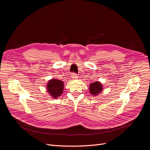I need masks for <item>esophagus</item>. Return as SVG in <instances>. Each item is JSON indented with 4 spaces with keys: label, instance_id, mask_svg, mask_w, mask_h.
<instances>
[{
    "label": "esophagus",
    "instance_id": "obj_1",
    "mask_svg": "<svg viewBox=\"0 0 150 150\" xmlns=\"http://www.w3.org/2000/svg\"><path fill=\"white\" fill-rule=\"evenodd\" d=\"M71 75H72V78L73 79H75L76 78H77V74L76 73H72Z\"/></svg>",
    "mask_w": 150,
    "mask_h": 150
}]
</instances>
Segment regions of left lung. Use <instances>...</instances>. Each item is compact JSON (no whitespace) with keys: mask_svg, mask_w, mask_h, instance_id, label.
I'll use <instances>...</instances> for the list:
<instances>
[{"mask_svg":"<svg viewBox=\"0 0 150 150\" xmlns=\"http://www.w3.org/2000/svg\"><path fill=\"white\" fill-rule=\"evenodd\" d=\"M102 89H103L102 85L99 81H96L90 84L89 91L91 93L93 94V96H98V94L102 91Z\"/></svg>","mask_w":150,"mask_h":150,"instance_id":"left-lung-1","label":"left lung"}]
</instances>
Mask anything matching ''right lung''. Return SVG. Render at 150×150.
<instances>
[{
  "label": "right lung",
  "instance_id": "1",
  "mask_svg": "<svg viewBox=\"0 0 150 150\" xmlns=\"http://www.w3.org/2000/svg\"><path fill=\"white\" fill-rule=\"evenodd\" d=\"M47 88L49 93H50L52 97L54 98H58L62 93L63 88H64V84L59 80L52 79L47 83Z\"/></svg>",
  "mask_w": 150,
  "mask_h": 150
}]
</instances>
